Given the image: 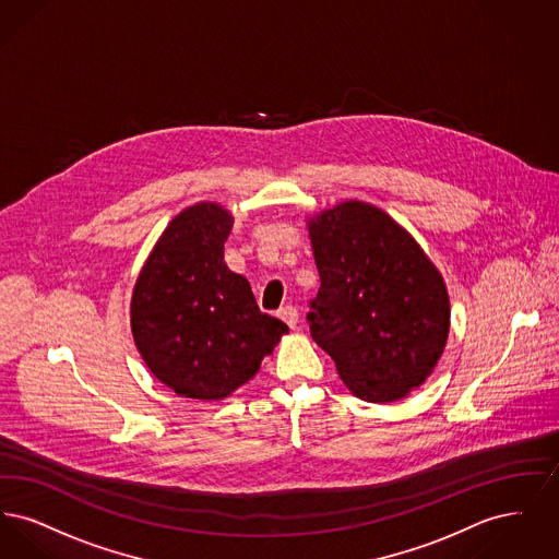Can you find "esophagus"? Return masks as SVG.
<instances>
[{
    "label": "esophagus",
    "mask_w": 559,
    "mask_h": 559,
    "mask_svg": "<svg viewBox=\"0 0 559 559\" xmlns=\"http://www.w3.org/2000/svg\"><path fill=\"white\" fill-rule=\"evenodd\" d=\"M278 319L283 320V322H287L292 329H295L297 322H299V312H297L295 306H285V308L278 310Z\"/></svg>",
    "instance_id": "1"
}]
</instances>
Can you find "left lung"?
<instances>
[{"label": "left lung", "mask_w": 559, "mask_h": 559, "mask_svg": "<svg viewBox=\"0 0 559 559\" xmlns=\"http://www.w3.org/2000/svg\"><path fill=\"white\" fill-rule=\"evenodd\" d=\"M320 289L310 335L347 388L392 402L419 388L449 335V295L421 247L388 213L349 201L310 222Z\"/></svg>", "instance_id": "obj_1"}]
</instances>
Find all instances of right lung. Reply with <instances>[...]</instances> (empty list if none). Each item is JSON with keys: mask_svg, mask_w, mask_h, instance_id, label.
Masks as SVG:
<instances>
[{"mask_svg": "<svg viewBox=\"0 0 559 559\" xmlns=\"http://www.w3.org/2000/svg\"><path fill=\"white\" fill-rule=\"evenodd\" d=\"M230 228L233 215L215 203L188 207L167 226L133 289L135 346L153 374L187 399H226L289 331L224 264Z\"/></svg>", "mask_w": 559, "mask_h": 559, "instance_id": "obj_1", "label": "right lung"}]
</instances>
